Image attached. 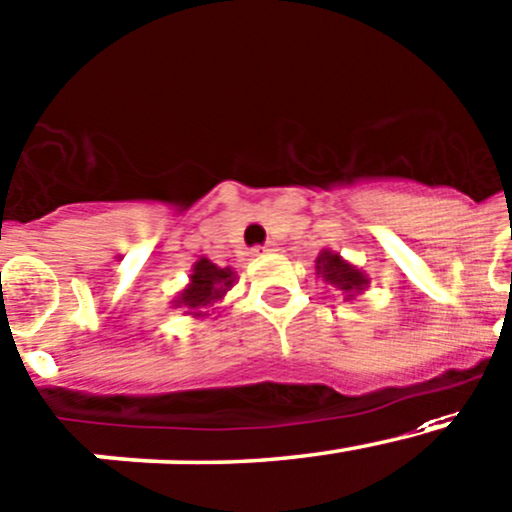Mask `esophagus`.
I'll use <instances>...</instances> for the list:
<instances>
[{"mask_svg":"<svg viewBox=\"0 0 512 512\" xmlns=\"http://www.w3.org/2000/svg\"><path fill=\"white\" fill-rule=\"evenodd\" d=\"M265 252H272V245H257V247H252V255H255V257L265 255Z\"/></svg>","mask_w":512,"mask_h":512,"instance_id":"esophagus-1","label":"esophagus"}]
</instances>
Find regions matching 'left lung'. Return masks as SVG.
Masks as SVG:
<instances>
[{
  "label": "left lung",
  "mask_w": 512,
  "mask_h": 512,
  "mask_svg": "<svg viewBox=\"0 0 512 512\" xmlns=\"http://www.w3.org/2000/svg\"><path fill=\"white\" fill-rule=\"evenodd\" d=\"M316 274L323 277L325 282L333 284L345 294V301H352L364 289H369V277L362 269L352 265V262L342 260L338 252L323 250L316 260Z\"/></svg>",
  "instance_id": "obj_1"
}]
</instances>
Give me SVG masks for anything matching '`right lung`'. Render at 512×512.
I'll list each match as a JSON object with an SVG mask.
<instances>
[{
	"label": "right lung",
	"instance_id": "add662e5",
	"mask_svg": "<svg viewBox=\"0 0 512 512\" xmlns=\"http://www.w3.org/2000/svg\"><path fill=\"white\" fill-rule=\"evenodd\" d=\"M235 279L238 277L230 267H218L209 257H199L189 274V284L174 296V308H184V313L192 318L209 316L213 303L221 301L233 289Z\"/></svg>",
	"mask_w": 512,
	"mask_h": 512
}]
</instances>
